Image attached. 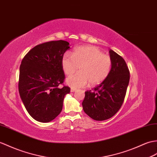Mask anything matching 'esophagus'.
I'll return each instance as SVG.
<instances>
[{
	"label": "esophagus",
	"instance_id": "34e87169",
	"mask_svg": "<svg viewBox=\"0 0 157 157\" xmlns=\"http://www.w3.org/2000/svg\"><path fill=\"white\" fill-rule=\"evenodd\" d=\"M71 92H74L75 91H76V89H75V88H71Z\"/></svg>",
	"mask_w": 157,
	"mask_h": 157
}]
</instances>
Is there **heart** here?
<instances>
[{"label": "heart", "instance_id": "heart-1", "mask_svg": "<svg viewBox=\"0 0 157 157\" xmlns=\"http://www.w3.org/2000/svg\"><path fill=\"white\" fill-rule=\"evenodd\" d=\"M62 69L67 75H71L78 70L80 72L66 79L73 88L100 84L105 79L111 70V58L103 54L94 46H80L75 48L72 56L65 53L61 59Z\"/></svg>", "mask_w": 157, "mask_h": 157}]
</instances>
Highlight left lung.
Segmentation results:
<instances>
[{"mask_svg": "<svg viewBox=\"0 0 157 157\" xmlns=\"http://www.w3.org/2000/svg\"><path fill=\"white\" fill-rule=\"evenodd\" d=\"M112 67L108 77L95 88L86 91L82 101L83 111L98 121L112 118L121 108L130 80L126 61L118 53L109 51Z\"/></svg>", "mask_w": 157, "mask_h": 157, "instance_id": "8db88e82", "label": "left lung"}]
</instances>
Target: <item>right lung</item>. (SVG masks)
Returning <instances> with one entry per match:
<instances>
[{
    "label": "right lung",
    "instance_id": "add662e5",
    "mask_svg": "<svg viewBox=\"0 0 157 157\" xmlns=\"http://www.w3.org/2000/svg\"><path fill=\"white\" fill-rule=\"evenodd\" d=\"M67 41L59 40L39 44L21 61L19 91L27 111L40 122H49L60 114L68 86L59 87L65 79L61 66L63 54L70 49Z\"/></svg>",
    "mask_w": 157,
    "mask_h": 157
}]
</instances>
